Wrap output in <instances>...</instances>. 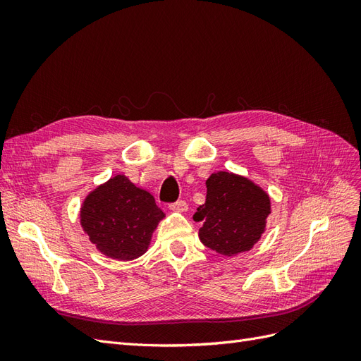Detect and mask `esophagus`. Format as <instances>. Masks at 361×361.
Wrapping results in <instances>:
<instances>
[{
  "label": "esophagus",
  "instance_id": "1",
  "mask_svg": "<svg viewBox=\"0 0 361 361\" xmlns=\"http://www.w3.org/2000/svg\"><path fill=\"white\" fill-rule=\"evenodd\" d=\"M170 209L174 211V212H187L188 211V204H187V202L178 200V202H174V203L170 204Z\"/></svg>",
  "mask_w": 361,
  "mask_h": 361
}]
</instances>
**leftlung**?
<instances>
[{
  "mask_svg": "<svg viewBox=\"0 0 361 361\" xmlns=\"http://www.w3.org/2000/svg\"><path fill=\"white\" fill-rule=\"evenodd\" d=\"M206 200L194 214L203 221L200 241L223 256H235L253 247L265 231L271 212L268 194L247 178L218 171L206 180Z\"/></svg>",
  "mask_w": 361,
  "mask_h": 361,
  "instance_id": "obj_1",
  "label": "left lung"
}]
</instances>
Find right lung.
Returning a JSON list of instances; mask_svg holds the SVG:
<instances>
[{
  "mask_svg": "<svg viewBox=\"0 0 361 361\" xmlns=\"http://www.w3.org/2000/svg\"><path fill=\"white\" fill-rule=\"evenodd\" d=\"M162 218L154 195L122 174L90 192L81 207L84 232L97 250L117 260L145 255Z\"/></svg>",
  "mask_w": 361,
  "mask_h": 361,
  "instance_id": "obj_1",
  "label": "right lung"
}]
</instances>
